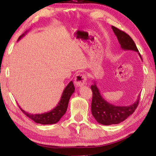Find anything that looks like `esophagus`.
Here are the masks:
<instances>
[{
    "instance_id": "34e87169",
    "label": "esophagus",
    "mask_w": 156,
    "mask_h": 156,
    "mask_svg": "<svg viewBox=\"0 0 156 156\" xmlns=\"http://www.w3.org/2000/svg\"><path fill=\"white\" fill-rule=\"evenodd\" d=\"M87 81V76L84 74H82V73H78L74 79V83L76 85L77 87H81L84 85L86 83Z\"/></svg>"
}]
</instances>
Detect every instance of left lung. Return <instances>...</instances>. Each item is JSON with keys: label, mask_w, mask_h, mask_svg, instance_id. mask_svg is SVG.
<instances>
[{"label": "left lung", "mask_w": 156, "mask_h": 156, "mask_svg": "<svg viewBox=\"0 0 156 156\" xmlns=\"http://www.w3.org/2000/svg\"><path fill=\"white\" fill-rule=\"evenodd\" d=\"M115 35L117 36L120 47L124 50H132L138 52L135 43L127 34L120 30L114 26L112 27ZM141 58L140 54H139ZM142 59V58H141ZM93 93L91 102V113L95 119L98 123L104 125H117L126 120L129 115H131L138 105L140 96L133 105L127 107L115 106L106 101L103 97H102L98 88L94 83L91 86Z\"/></svg>", "instance_id": "8db88e82"}]
</instances>
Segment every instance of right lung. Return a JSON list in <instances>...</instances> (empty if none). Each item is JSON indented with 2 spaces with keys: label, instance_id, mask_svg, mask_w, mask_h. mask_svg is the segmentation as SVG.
<instances>
[{
  "label": "right lung",
  "instance_id": "1",
  "mask_svg": "<svg viewBox=\"0 0 156 156\" xmlns=\"http://www.w3.org/2000/svg\"><path fill=\"white\" fill-rule=\"evenodd\" d=\"M24 35L25 34L21 35L18 38V41H19L22 37L24 36ZM74 91V85H73V82L71 81L63 91L61 98H60V100L58 103L57 106L48 112L41 113V114H39V113L38 114H32V113L26 112L25 111L21 109L20 107H19L27 117L31 118L35 122L41 124V125H52V124H55L58 122L60 118H62V116L64 115L65 112H67L70 97Z\"/></svg>",
  "mask_w": 156,
  "mask_h": 156
}]
</instances>
